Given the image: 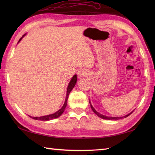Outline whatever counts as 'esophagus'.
I'll use <instances>...</instances> for the list:
<instances>
[{
    "mask_svg": "<svg viewBox=\"0 0 155 155\" xmlns=\"http://www.w3.org/2000/svg\"><path fill=\"white\" fill-rule=\"evenodd\" d=\"M86 74H87V72L84 70H83V69H81V70L78 71V77L79 78H81L82 77H85Z\"/></svg>",
    "mask_w": 155,
    "mask_h": 155,
    "instance_id": "esophagus-1",
    "label": "esophagus"
}]
</instances>
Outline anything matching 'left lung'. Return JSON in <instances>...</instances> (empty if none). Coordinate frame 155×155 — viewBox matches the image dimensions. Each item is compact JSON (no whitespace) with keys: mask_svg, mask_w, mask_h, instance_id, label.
Returning <instances> with one entry per match:
<instances>
[{"mask_svg":"<svg viewBox=\"0 0 155 155\" xmlns=\"http://www.w3.org/2000/svg\"><path fill=\"white\" fill-rule=\"evenodd\" d=\"M90 104H91V102H90ZM91 108H92V110H93V111L94 112V113L96 114L97 116L98 117H100V118H103V119H107V120H118V119H120V118H126V117H127L128 116H129V115L133 113V112H131L130 113H129V114H127V115H125L124 117H107V116H105V115H103V114H100V113H98V112L94 109V108H93V107L92 106V104H91Z\"/></svg>","mask_w":155,"mask_h":155,"instance_id":"8db88e82","label":"left lung"}]
</instances>
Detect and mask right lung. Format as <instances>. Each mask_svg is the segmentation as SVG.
<instances>
[{"label": "right lung", "mask_w": 155, "mask_h": 155, "mask_svg": "<svg viewBox=\"0 0 155 155\" xmlns=\"http://www.w3.org/2000/svg\"><path fill=\"white\" fill-rule=\"evenodd\" d=\"M26 34H25L24 35L22 36V37L19 39L18 42L21 41V39L22 38V37H24L25 36ZM77 74L74 75L72 78H71V80L70 81V83L68 84V86L67 88V96H66V98H65V101H64V103L63 104V106L61 108V109H59L58 111L56 112V113L52 114H48V115H46V116H42V117H31L29 116L31 118H33L35 120H52V119H54V118H57L58 117H59L61 116V115L63 113V112L65 109L66 107H67V101H68V95L70 94L71 91L72 90V88H74V87L75 86L76 83H77Z\"/></svg>", "instance_id": "right-lung-1"}]
</instances>
